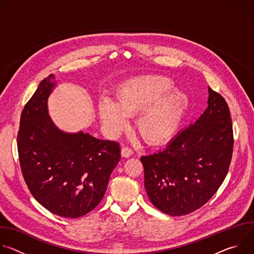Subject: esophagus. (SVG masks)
Returning a JSON list of instances; mask_svg holds the SVG:
<instances>
[{"mask_svg":"<svg viewBox=\"0 0 254 254\" xmlns=\"http://www.w3.org/2000/svg\"><path fill=\"white\" fill-rule=\"evenodd\" d=\"M132 154H133L132 150L129 149V148H127V147H124V148L122 149V157H124V158H128V157H130Z\"/></svg>","mask_w":254,"mask_h":254,"instance_id":"esophagus-1","label":"esophagus"}]
</instances>
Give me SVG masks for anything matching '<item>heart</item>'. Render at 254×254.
Listing matches in <instances>:
<instances>
[{"label": "heart", "instance_id": "1", "mask_svg": "<svg viewBox=\"0 0 254 254\" xmlns=\"http://www.w3.org/2000/svg\"><path fill=\"white\" fill-rule=\"evenodd\" d=\"M171 78L139 75L122 82L116 90V102L103 98L98 104V117L111 132H119L127 126V117L135 116L134 126L149 143L159 144L169 139L185 118L190 97L174 87Z\"/></svg>", "mask_w": 254, "mask_h": 254}]
</instances>
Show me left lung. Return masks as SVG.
I'll return each mask as SVG.
<instances>
[{
  "instance_id": "1",
  "label": "left lung",
  "mask_w": 254,
  "mask_h": 254,
  "mask_svg": "<svg viewBox=\"0 0 254 254\" xmlns=\"http://www.w3.org/2000/svg\"><path fill=\"white\" fill-rule=\"evenodd\" d=\"M208 106L158 153L142 156L144 188L155 207L170 216L196 211L219 189L233 152L225 99L208 87Z\"/></svg>"
}]
</instances>
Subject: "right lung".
<instances>
[{"label":"right lung","instance_id":"add662e5","mask_svg":"<svg viewBox=\"0 0 254 254\" xmlns=\"http://www.w3.org/2000/svg\"><path fill=\"white\" fill-rule=\"evenodd\" d=\"M43 79L21 114L17 144L21 170L33 195L47 210L78 218L101 201L110 177L121 161L120 143L82 130L65 132L48 114L56 82Z\"/></svg>","mask_w":254,"mask_h":254}]
</instances>
